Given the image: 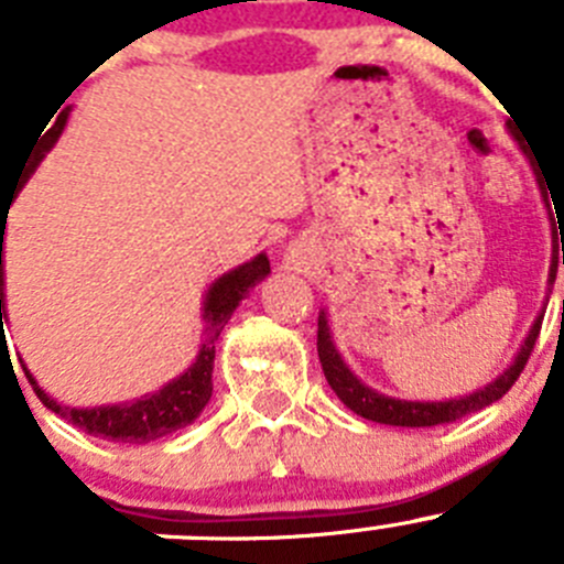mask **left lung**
<instances>
[{"mask_svg":"<svg viewBox=\"0 0 564 564\" xmlns=\"http://www.w3.org/2000/svg\"><path fill=\"white\" fill-rule=\"evenodd\" d=\"M523 152H525V147H523ZM536 181H540V175H536ZM540 188H543V194H545L543 181H540ZM562 264H564V252H562ZM554 278H556V272L551 270V283H554ZM540 328H543V314H540V317H536V323L531 325L529 336H525L523 347H520V354H518V359L512 361V367H509L501 378H496L492 383H487L484 389H478V392L467 394V398H459V401H440V403L394 401V398H387V394H378L376 389L365 387V383H361L354 372L347 370V365L341 361V356L336 354L325 314L319 317V323H317V354H319V365H323V372H325V378H328L330 389H334L336 398H339V401L345 403L350 412L361 414V417L372 420V423L409 425V429H420V425L454 423V420L467 417V414L478 412V409H487L489 403H496L498 398H503V394L514 387V381L520 378V372H523L525 361H529L531 350H534L536 336H540Z\"/></svg>","mask_w":564,"mask_h":564,"instance_id":"8db88e82","label":"left lung"}]
</instances>
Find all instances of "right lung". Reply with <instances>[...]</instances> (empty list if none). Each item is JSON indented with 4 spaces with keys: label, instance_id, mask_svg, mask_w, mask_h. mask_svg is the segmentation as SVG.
Instances as JSON below:
<instances>
[{
    "label": "right lung",
    "instance_id": "obj_1",
    "mask_svg": "<svg viewBox=\"0 0 564 564\" xmlns=\"http://www.w3.org/2000/svg\"><path fill=\"white\" fill-rule=\"evenodd\" d=\"M63 124H66V113H61L55 128L44 135V144L33 152V161L28 163V170H24V177L21 183L28 181L33 175V170L39 166V161L44 158V152L55 144V139L61 135ZM19 183V188H21ZM13 203V199H10ZM8 205L0 208V225H8L4 214H8ZM4 230V228H2ZM4 241V234H2ZM0 264H2V245H0ZM270 272V261L267 256H256L252 261L241 264L239 270L228 272V275L219 278L214 286L208 289L205 294V341L199 347V356L186 372H183L177 381L166 383L161 392L147 394L141 401L135 403H124V406H102V409H68L61 406L57 401H52L50 394L39 387V383L30 378L33 383L35 394H39V401L44 403L46 409H52L55 414H61L63 420H68L72 425L83 429L86 434L99 436V440H110V442H130V445H141V442H152L158 436H166L177 429H186L188 423L197 420V414L203 412L205 403L210 398V372H214V341L219 339L223 328L228 325L230 314L236 312L239 306V300L256 286L261 278H267ZM0 325H2V314H4V281H2V270H0Z\"/></svg>",
    "mask_w": 564,
    "mask_h": 564
}]
</instances>
